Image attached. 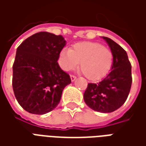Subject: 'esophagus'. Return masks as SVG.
<instances>
[{
	"label": "esophagus",
	"instance_id": "34e87169",
	"mask_svg": "<svg viewBox=\"0 0 146 146\" xmlns=\"http://www.w3.org/2000/svg\"><path fill=\"white\" fill-rule=\"evenodd\" d=\"M70 78H71V81H72V82H73V81H74V80L76 79V76H73V75H71V76H70Z\"/></svg>",
	"mask_w": 146,
	"mask_h": 146
}]
</instances>
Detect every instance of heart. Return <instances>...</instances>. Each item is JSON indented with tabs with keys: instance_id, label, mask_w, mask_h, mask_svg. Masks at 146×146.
<instances>
[{
	"instance_id": "heart-1",
	"label": "heart",
	"mask_w": 146,
	"mask_h": 146,
	"mask_svg": "<svg viewBox=\"0 0 146 146\" xmlns=\"http://www.w3.org/2000/svg\"><path fill=\"white\" fill-rule=\"evenodd\" d=\"M113 62V54L110 48L97 42H81L59 54V63L65 71L80 69L89 80H98L110 71Z\"/></svg>"
}]
</instances>
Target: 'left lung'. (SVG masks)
I'll return each mask as SVG.
<instances>
[{"instance_id": "1", "label": "left lung", "mask_w": 146, "mask_h": 146, "mask_svg": "<svg viewBox=\"0 0 146 146\" xmlns=\"http://www.w3.org/2000/svg\"><path fill=\"white\" fill-rule=\"evenodd\" d=\"M113 54V62L107 76L100 82L89 83L84 94L89 107L100 113H112L125 102L132 83L131 65L123 48L110 38L102 36Z\"/></svg>"}]
</instances>
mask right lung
Returning a JSON list of instances; mask_svg holds the SVG:
<instances>
[{
  "label": "right lung",
  "instance_id": "1",
  "mask_svg": "<svg viewBox=\"0 0 146 146\" xmlns=\"http://www.w3.org/2000/svg\"><path fill=\"white\" fill-rule=\"evenodd\" d=\"M66 42L61 35L40 32L18 47L12 88L19 104L27 112L38 115L51 112L71 83L70 75L58 63Z\"/></svg>",
  "mask_w": 146,
  "mask_h": 146
}]
</instances>
